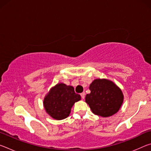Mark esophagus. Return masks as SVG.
Masks as SVG:
<instances>
[{"mask_svg":"<svg viewBox=\"0 0 151 151\" xmlns=\"http://www.w3.org/2000/svg\"><path fill=\"white\" fill-rule=\"evenodd\" d=\"M81 98L83 99H85V92H83V93H81Z\"/></svg>","mask_w":151,"mask_h":151,"instance_id":"obj_1","label":"esophagus"}]
</instances>
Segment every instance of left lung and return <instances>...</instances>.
I'll list each match as a JSON object with an SVG mask.
<instances>
[{
    "instance_id": "1",
    "label": "left lung",
    "mask_w": 151,
    "mask_h": 151,
    "mask_svg": "<svg viewBox=\"0 0 151 151\" xmlns=\"http://www.w3.org/2000/svg\"><path fill=\"white\" fill-rule=\"evenodd\" d=\"M90 94L85 97L94 114L103 117L113 115L121 108L124 96L122 91L113 82L107 79H95L89 86Z\"/></svg>"
}]
</instances>
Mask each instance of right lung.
Returning a JSON list of instances; mask_svg holds the SVG:
<instances>
[{"label": "right lung", "mask_w": 151, "mask_h": 151, "mask_svg": "<svg viewBox=\"0 0 151 151\" xmlns=\"http://www.w3.org/2000/svg\"><path fill=\"white\" fill-rule=\"evenodd\" d=\"M81 95L75 93L72 86L58 83L50 89L44 99V106L47 113L56 120H63L69 116L70 110Z\"/></svg>", "instance_id": "obj_1"}]
</instances>
